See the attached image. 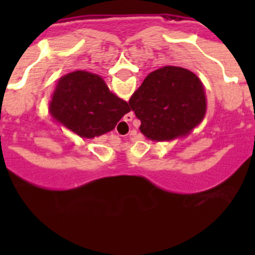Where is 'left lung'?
Returning a JSON list of instances; mask_svg holds the SVG:
<instances>
[{
  "mask_svg": "<svg viewBox=\"0 0 255 255\" xmlns=\"http://www.w3.org/2000/svg\"><path fill=\"white\" fill-rule=\"evenodd\" d=\"M130 108L150 140H170L188 134L206 114V96L195 74L164 66L150 73L131 96Z\"/></svg>",
  "mask_w": 255,
  "mask_h": 255,
  "instance_id": "left-lung-1",
  "label": "left lung"
}]
</instances>
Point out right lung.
<instances>
[{"mask_svg": "<svg viewBox=\"0 0 255 255\" xmlns=\"http://www.w3.org/2000/svg\"><path fill=\"white\" fill-rule=\"evenodd\" d=\"M49 108L58 121L82 138L111 131L130 112L128 103L111 93L102 78L88 71H74L61 78Z\"/></svg>", "mask_w": 255, "mask_h": 255, "instance_id": "1", "label": "right lung"}]
</instances>
